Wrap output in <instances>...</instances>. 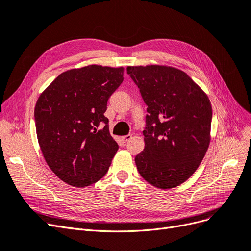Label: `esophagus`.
Segmentation results:
<instances>
[{"instance_id":"1","label":"esophagus","mask_w":251,"mask_h":251,"mask_svg":"<svg viewBox=\"0 0 251 251\" xmlns=\"http://www.w3.org/2000/svg\"><path fill=\"white\" fill-rule=\"evenodd\" d=\"M132 138V135L131 134H128V135H124V136H122V141L124 142V143H127V142H129Z\"/></svg>"}]
</instances>
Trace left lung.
I'll list each match as a JSON object with an SVG mask.
<instances>
[{"instance_id": "1", "label": "left lung", "mask_w": 251, "mask_h": 251, "mask_svg": "<svg viewBox=\"0 0 251 251\" xmlns=\"http://www.w3.org/2000/svg\"><path fill=\"white\" fill-rule=\"evenodd\" d=\"M127 73L148 106L137 171L157 188L177 187L198 170L209 148L211 102L180 69L148 65L128 66Z\"/></svg>"}]
</instances>
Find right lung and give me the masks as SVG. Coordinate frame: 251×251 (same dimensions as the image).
Returning a JSON list of instances; mask_svg holds the SVG:
<instances>
[{
  "mask_svg": "<svg viewBox=\"0 0 251 251\" xmlns=\"http://www.w3.org/2000/svg\"><path fill=\"white\" fill-rule=\"evenodd\" d=\"M124 68L100 65L61 73L39 96L35 124L44 159L73 187H86L107 173L119 146L104 116Z\"/></svg>",
  "mask_w": 251,
  "mask_h": 251,
  "instance_id": "obj_1",
  "label": "right lung"
}]
</instances>
